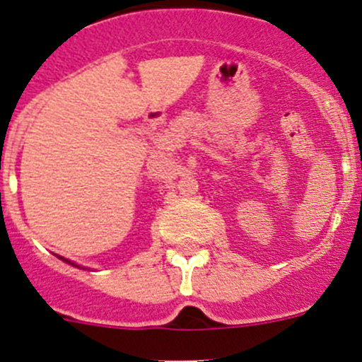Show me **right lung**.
<instances>
[{
	"mask_svg": "<svg viewBox=\"0 0 362 362\" xmlns=\"http://www.w3.org/2000/svg\"><path fill=\"white\" fill-rule=\"evenodd\" d=\"M62 260H64V258H62ZM66 262H69V260H66ZM72 265H74V264H72Z\"/></svg>",
	"mask_w": 362,
	"mask_h": 362,
	"instance_id": "obj_1",
	"label": "right lung"
}]
</instances>
